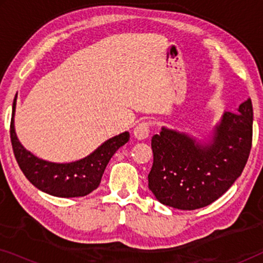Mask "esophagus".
Segmentation results:
<instances>
[{"instance_id": "34e87169", "label": "esophagus", "mask_w": 263, "mask_h": 263, "mask_svg": "<svg viewBox=\"0 0 263 263\" xmlns=\"http://www.w3.org/2000/svg\"><path fill=\"white\" fill-rule=\"evenodd\" d=\"M149 135V123L141 122L134 128V136L138 140H145Z\"/></svg>"}]
</instances>
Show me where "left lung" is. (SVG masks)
<instances>
[{
	"mask_svg": "<svg viewBox=\"0 0 263 263\" xmlns=\"http://www.w3.org/2000/svg\"><path fill=\"white\" fill-rule=\"evenodd\" d=\"M253 141V104L225 111L208 142L163 127L153 135L148 188L165 206L183 211L206 207L242 175Z\"/></svg>",
	"mask_w": 263,
	"mask_h": 263,
	"instance_id": "8db88e82",
	"label": "left lung"
}]
</instances>
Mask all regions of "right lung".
Listing matches in <instances>:
<instances>
[{
    "label": "right lung",
    "mask_w": 263,
    "mask_h": 263,
    "mask_svg": "<svg viewBox=\"0 0 263 263\" xmlns=\"http://www.w3.org/2000/svg\"><path fill=\"white\" fill-rule=\"evenodd\" d=\"M16 96L13 102L10 121V141L19 167L26 178L42 192L57 197H79L88 195L98 188L104 170L116 151L129 141V133L106 140L95 152L84 159L71 163H51L39 159L21 145L14 128Z\"/></svg>",
    "instance_id": "1"
}]
</instances>
